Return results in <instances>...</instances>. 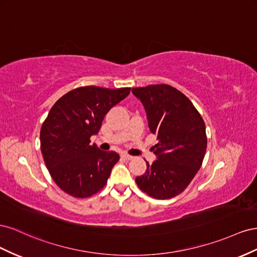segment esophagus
Here are the masks:
<instances>
[{
    "label": "esophagus",
    "mask_w": 257,
    "mask_h": 257,
    "mask_svg": "<svg viewBox=\"0 0 257 257\" xmlns=\"http://www.w3.org/2000/svg\"><path fill=\"white\" fill-rule=\"evenodd\" d=\"M121 157H122L123 159H126V160H131V159H134V156L128 155V154H126V153L121 154Z\"/></svg>",
    "instance_id": "34e87169"
}]
</instances>
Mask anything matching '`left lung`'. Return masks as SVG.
<instances>
[{
	"instance_id": "1",
	"label": "left lung",
	"mask_w": 257,
	"mask_h": 257,
	"mask_svg": "<svg viewBox=\"0 0 257 257\" xmlns=\"http://www.w3.org/2000/svg\"><path fill=\"white\" fill-rule=\"evenodd\" d=\"M142 102L151 133L158 143L157 156L146 161V171L136 178L141 190L156 199H169L184 190L200 169L207 150L206 124L184 93L170 85L133 88Z\"/></svg>"
}]
</instances>
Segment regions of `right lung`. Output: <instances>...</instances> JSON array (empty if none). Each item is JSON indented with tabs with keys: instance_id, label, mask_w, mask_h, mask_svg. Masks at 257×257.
<instances>
[{
	"instance_id": "add662e5",
	"label": "right lung",
	"mask_w": 257,
	"mask_h": 257,
	"mask_svg": "<svg viewBox=\"0 0 257 257\" xmlns=\"http://www.w3.org/2000/svg\"><path fill=\"white\" fill-rule=\"evenodd\" d=\"M130 89L79 87L50 108L41 128V151L51 178L63 192L86 198L106 184L119 155L91 145L90 137L99 133L104 116Z\"/></svg>"
}]
</instances>
